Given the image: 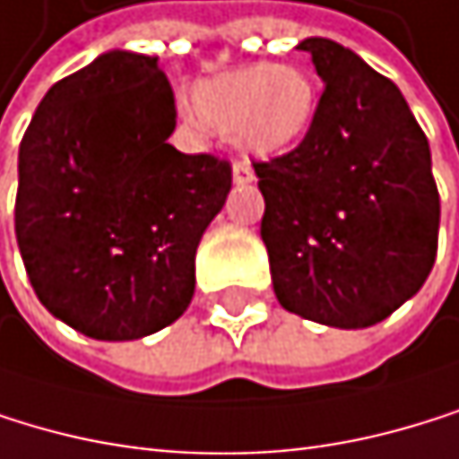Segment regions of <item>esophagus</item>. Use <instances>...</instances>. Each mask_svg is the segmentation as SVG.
Here are the masks:
<instances>
[{"mask_svg":"<svg viewBox=\"0 0 459 459\" xmlns=\"http://www.w3.org/2000/svg\"><path fill=\"white\" fill-rule=\"evenodd\" d=\"M252 179H255L252 166L247 160H235V166H232V182L235 185H249Z\"/></svg>","mask_w":459,"mask_h":459,"instance_id":"34e87169","label":"esophagus"}]
</instances>
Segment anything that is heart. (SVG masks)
<instances>
[{"mask_svg":"<svg viewBox=\"0 0 459 459\" xmlns=\"http://www.w3.org/2000/svg\"><path fill=\"white\" fill-rule=\"evenodd\" d=\"M191 121L230 133L257 157H277L302 143L318 113V88L293 63H247L196 82Z\"/></svg>","mask_w":459,"mask_h":459,"instance_id":"b5f03b06","label":"heart"}]
</instances>
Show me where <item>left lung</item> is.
<instances>
[{
  "label": "left lung",
  "instance_id": "left-lung-1",
  "mask_svg": "<svg viewBox=\"0 0 459 459\" xmlns=\"http://www.w3.org/2000/svg\"><path fill=\"white\" fill-rule=\"evenodd\" d=\"M324 82L310 135L255 163L260 235L280 305L363 329L427 282L440 224L427 135L402 91L329 38L299 44Z\"/></svg>",
  "mask_w": 459,
  "mask_h": 459
}]
</instances>
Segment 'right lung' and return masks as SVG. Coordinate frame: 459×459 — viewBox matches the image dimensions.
I'll return each mask as SVG.
<instances>
[{"instance_id": "1", "label": "right lung", "mask_w": 459, "mask_h": 459, "mask_svg": "<svg viewBox=\"0 0 459 459\" xmlns=\"http://www.w3.org/2000/svg\"><path fill=\"white\" fill-rule=\"evenodd\" d=\"M174 93L157 57L113 49L55 82L19 146L16 240L55 318L96 341L174 324L196 247L232 188L212 154L169 143Z\"/></svg>"}]
</instances>
